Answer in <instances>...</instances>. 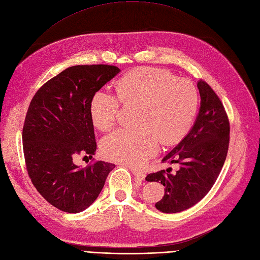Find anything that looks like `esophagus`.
I'll return each mask as SVG.
<instances>
[{"label": "esophagus", "mask_w": 260, "mask_h": 260, "mask_svg": "<svg viewBox=\"0 0 260 260\" xmlns=\"http://www.w3.org/2000/svg\"><path fill=\"white\" fill-rule=\"evenodd\" d=\"M129 170H131L132 174L134 175V177H135V179H136V180L141 181V180H144V179H145L146 175H145V173H144V172L138 171V170H136V169H133V167H129Z\"/></svg>", "instance_id": "esophagus-1"}]
</instances>
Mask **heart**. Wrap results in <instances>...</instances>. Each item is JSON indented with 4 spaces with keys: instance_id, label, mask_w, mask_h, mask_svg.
<instances>
[{
    "instance_id": "heart-1",
    "label": "heart",
    "mask_w": 260,
    "mask_h": 260,
    "mask_svg": "<svg viewBox=\"0 0 260 260\" xmlns=\"http://www.w3.org/2000/svg\"><path fill=\"white\" fill-rule=\"evenodd\" d=\"M138 106V126L109 134L100 144L104 155L115 162L140 166L155 155L161 139L173 142L185 136L194 122L199 93L187 79L154 69L127 73L118 83V93L100 89L90 102V115L103 131L121 119L123 106Z\"/></svg>"
}]
</instances>
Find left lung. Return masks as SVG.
<instances>
[{
	"label": "left lung",
	"mask_w": 260,
	"mask_h": 260,
	"mask_svg": "<svg viewBox=\"0 0 260 260\" xmlns=\"http://www.w3.org/2000/svg\"><path fill=\"white\" fill-rule=\"evenodd\" d=\"M198 87L201 108L193 127L162 160L177 163L172 167L147 175L148 181H160L164 197L155 203L163 213H179L196 205L212 189L218 178L228 153L230 123L219 97L203 80Z\"/></svg>",
	"instance_id": "8db88e82"
}]
</instances>
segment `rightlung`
<instances>
[{
    "label": "right lung",
    "mask_w": 260,
    "mask_h": 260,
    "mask_svg": "<svg viewBox=\"0 0 260 260\" xmlns=\"http://www.w3.org/2000/svg\"><path fill=\"white\" fill-rule=\"evenodd\" d=\"M119 71L110 64L70 67L42 85L29 105L22 128L26 169L39 193L62 212L93 204L114 169L94 158L82 169L74 160L95 154L91 98Z\"/></svg>",
    "instance_id": "add662e5"
}]
</instances>
